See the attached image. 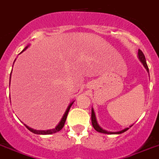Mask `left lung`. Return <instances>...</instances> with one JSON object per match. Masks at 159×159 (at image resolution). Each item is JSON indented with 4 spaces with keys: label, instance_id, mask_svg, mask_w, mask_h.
Returning <instances> with one entry per match:
<instances>
[{
    "label": "left lung",
    "instance_id": "obj_1",
    "mask_svg": "<svg viewBox=\"0 0 159 159\" xmlns=\"http://www.w3.org/2000/svg\"><path fill=\"white\" fill-rule=\"evenodd\" d=\"M138 59H140V61L142 62V63L143 64V66H145V68L146 69L148 72H149V68H148V66H147V63H146V58H145V55L143 54L141 50H138ZM92 124H93V128L99 133H103V134H122V133L125 132L127 130L129 129V128H125V129H122L120 131H118V132H108L106 130L103 129L101 127L98 125L97 121H96V115H95V112L94 110H93V108H92ZM131 125V126H132ZM129 126V127H131Z\"/></svg>",
    "mask_w": 159,
    "mask_h": 159
}]
</instances>
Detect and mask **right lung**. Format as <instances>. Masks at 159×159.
<instances>
[{
    "label": "right lung",
    "mask_w": 159,
    "mask_h": 159,
    "mask_svg": "<svg viewBox=\"0 0 159 159\" xmlns=\"http://www.w3.org/2000/svg\"><path fill=\"white\" fill-rule=\"evenodd\" d=\"M29 47V46H27L26 47H25L24 48V50H23L22 51H25L27 49V47ZM21 51V52H22ZM10 78H11V75H10ZM10 84V83H9ZM74 103V101H72L71 103H70V104H69V106L67 107V108H66V112H65L64 115H63V118L61 119L60 122H59V124H58V125L55 127V129H48V130H36V129H31L30 128L29 126L25 125V127H26L30 131V132L34 133V134H42V135H47V134H55V133H57L59 132V131H60L62 129H63V127L64 126V124H65V121H66V116H67V114H68V112L69 110H70V108L71 107V105H72V104Z\"/></svg>",
    "instance_id": "obj_1"
}]
</instances>
